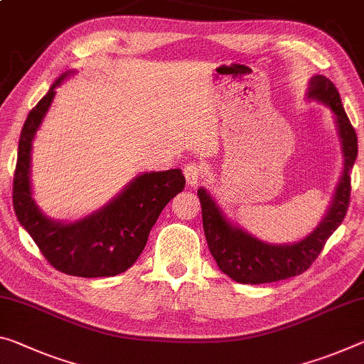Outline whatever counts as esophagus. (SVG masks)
Instances as JSON below:
<instances>
[{"label": "esophagus", "mask_w": 364, "mask_h": 364, "mask_svg": "<svg viewBox=\"0 0 364 364\" xmlns=\"http://www.w3.org/2000/svg\"><path fill=\"white\" fill-rule=\"evenodd\" d=\"M184 178H186L188 186H196L199 183L200 176H203V166H199L198 164H188L184 166Z\"/></svg>", "instance_id": "esophagus-1"}]
</instances>
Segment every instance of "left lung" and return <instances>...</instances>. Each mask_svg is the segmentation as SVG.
<instances>
[{"label": "left lung", "instance_id": "left-lung-1", "mask_svg": "<svg viewBox=\"0 0 364 364\" xmlns=\"http://www.w3.org/2000/svg\"><path fill=\"white\" fill-rule=\"evenodd\" d=\"M309 97L327 103L336 114L338 134L342 139L345 168L332 205L324 220L303 241L287 246L262 243L238 227H233L223 217L210 194L200 188L198 191L203 207V225L210 255L218 269L238 284H269L303 274L321 255L331 236L343 222L350 205L351 178L355 159L358 155V139L355 128L345 113L338 90L326 76H314L309 82Z\"/></svg>", "mask_w": 364, "mask_h": 364}]
</instances>
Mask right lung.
<instances>
[{
	"mask_svg": "<svg viewBox=\"0 0 364 364\" xmlns=\"http://www.w3.org/2000/svg\"><path fill=\"white\" fill-rule=\"evenodd\" d=\"M63 77L31 109L21 131L13 207L17 220L51 267L85 279L113 277L128 270L141 256L160 212L183 191L186 181L181 170L144 173L108 205L76 223H58L43 217L31 194V149Z\"/></svg>",
	"mask_w": 364,
	"mask_h": 364,
	"instance_id": "add662e5",
	"label": "right lung"
}]
</instances>
